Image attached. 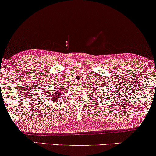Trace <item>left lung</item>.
Returning <instances> with one entry per match:
<instances>
[{"label": "left lung", "mask_w": 156, "mask_h": 156, "mask_svg": "<svg viewBox=\"0 0 156 156\" xmlns=\"http://www.w3.org/2000/svg\"><path fill=\"white\" fill-rule=\"evenodd\" d=\"M101 91H102V90H101ZM97 92H99V91H97ZM104 93H105V92H103V94H102L104 95Z\"/></svg>", "instance_id": "left-lung-1"}]
</instances>
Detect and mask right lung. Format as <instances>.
Listing matches in <instances>:
<instances>
[{
  "instance_id": "1",
  "label": "right lung",
  "mask_w": 156,
  "mask_h": 156,
  "mask_svg": "<svg viewBox=\"0 0 156 156\" xmlns=\"http://www.w3.org/2000/svg\"><path fill=\"white\" fill-rule=\"evenodd\" d=\"M59 87V86H57ZM61 88L57 89L55 88V91H52L51 93H48L49 96H50V99L51 101H52V102H55V101H58V100L62 99V97L61 96L64 94L62 92V90H61Z\"/></svg>"
}]
</instances>
